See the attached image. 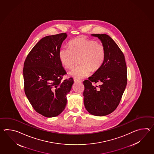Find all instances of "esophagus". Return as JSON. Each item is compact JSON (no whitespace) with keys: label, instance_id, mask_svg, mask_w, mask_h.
<instances>
[{"label":"esophagus","instance_id":"34e87169","mask_svg":"<svg viewBox=\"0 0 154 154\" xmlns=\"http://www.w3.org/2000/svg\"><path fill=\"white\" fill-rule=\"evenodd\" d=\"M74 82H82L81 80H79V79H74Z\"/></svg>","mask_w":154,"mask_h":154}]
</instances>
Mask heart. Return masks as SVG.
<instances>
[{
	"label": "heart",
	"instance_id": "b5f03b06",
	"mask_svg": "<svg viewBox=\"0 0 154 154\" xmlns=\"http://www.w3.org/2000/svg\"><path fill=\"white\" fill-rule=\"evenodd\" d=\"M69 45V47L64 46L59 50L60 62L66 68H72L77 59L80 64L70 71V75L76 79L84 78L90 74L92 70L95 72L101 67L106 56L102 43L79 37L72 40Z\"/></svg>",
	"mask_w": 154,
	"mask_h": 154
}]
</instances>
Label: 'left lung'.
I'll return each mask as SVG.
<instances>
[{
    "mask_svg": "<svg viewBox=\"0 0 154 154\" xmlns=\"http://www.w3.org/2000/svg\"><path fill=\"white\" fill-rule=\"evenodd\" d=\"M91 36L101 40L106 56L101 67L83 82L84 102L90 114L105 116L114 111L121 101L127 83V66L123 53L111 37L106 34Z\"/></svg>",
    "mask_w": 154,
    "mask_h": 154,
    "instance_id": "1",
    "label": "left lung"
}]
</instances>
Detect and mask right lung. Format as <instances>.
<instances>
[{
    "label": "right lung",
    "mask_w": 154,
    "mask_h": 154,
    "mask_svg": "<svg viewBox=\"0 0 154 154\" xmlns=\"http://www.w3.org/2000/svg\"><path fill=\"white\" fill-rule=\"evenodd\" d=\"M66 33L46 36L30 51L24 62V90L37 113L50 118L66 108V95L71 90L72 78L62 81L66 74L59 58V51Z\"/></svg>",
    "instance_id": "obj_1"
}]
</instances>
